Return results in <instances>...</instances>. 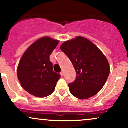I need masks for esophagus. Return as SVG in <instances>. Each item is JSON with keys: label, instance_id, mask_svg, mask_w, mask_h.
<instances>
[{"label": "esophagus", "instance_id": "obj_1", "mask_svg": "<svg viewBox=\"0 0 128 128\" xmlns=\"http://www.w3.org/2000/svg\"><path fill=\"white\" fill-rule=\"evenodd\" d=\"M60 74H61V76H64V72H63V71H61V73H60Z\"/></svg>", "mask_w": 128, "mask_h": 128}]
</instances>
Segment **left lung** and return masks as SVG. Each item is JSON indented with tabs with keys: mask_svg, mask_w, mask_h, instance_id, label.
Segmentation results:
<instances>
[{
	"mask_svg": "<svg viewBox=\"0 0 128 128\" xmlns=\"http://www.w3.org/2000/svg\"><path fill=\"white\" fill-rule=\"evenodd\" d=\"M71 61L76 72L74 82L68 84L76 98L86 99L102 88L110 74L108 60L92 42L82 36L64 42L60 47Z\"/></svg>",
	"mask_w": 128,
	"mask_h": 128,
	"instance_id": "8db88e82",
	"label": "left lung"
}]
</instances>
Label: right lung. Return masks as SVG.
<instances>
[{"mask_svg": "<svg viewBox=\"0 0 128 128\" xmlns=\"http://www.w3.org/2000/svg\"><path fill=\"white\" fill-rule=\"evenodd\" d=\"M59 41L48 36L38 40L22 56L17 68V76L22 87L30 94L45 98L53 93L61 78L53 71L49 57Z\"/></svg>", "mask_w": 128, "mask_h": 128, "instance_id": "obj_1", "label": "right lung"}]
</instances>
